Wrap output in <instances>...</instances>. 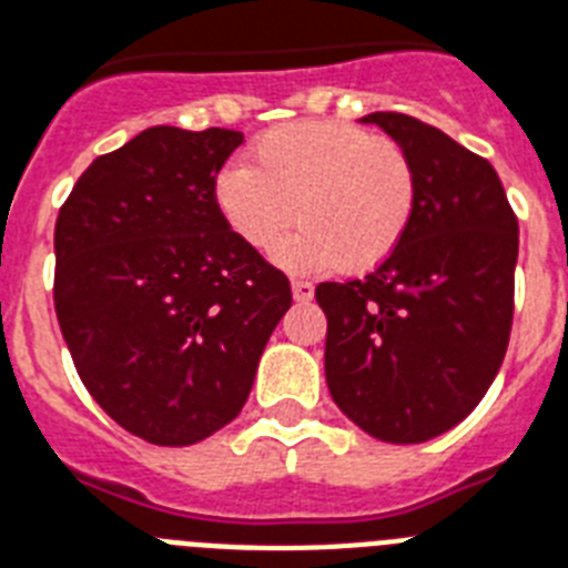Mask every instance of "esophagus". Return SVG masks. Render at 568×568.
<instances>
[{"mask_svg": "<svg viewBox=\"0 0 568 568\" xmlns=\"http://www.w3.org/2000/svg\"><path fill=\"white\" fill-rule=\"evenodd\" d=\"M292 294L297 303H308L314 297V285L308 280H294L292 283Z\"/></svg>", "mask_w": 568, "mask_h": 568, "instance_id": "obj_1", "label": "esophagus"}]
</instances>
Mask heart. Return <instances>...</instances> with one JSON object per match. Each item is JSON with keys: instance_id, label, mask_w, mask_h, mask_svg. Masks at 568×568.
<instances>
[{"instance_id": "1", "label": "heart", "mask_w": 568, "mask_h": 568, "mask_svg": "<svg viewBox=\"0 0 568 568\" xmlns=\"http://www.w3.org/2000/svg\"><path fill=\"white\" fill-rule=\"evenodd\" d=\"M416 166L402 144L341 121H300L254 144V166L227 164L213 181L219 216L256 254H268L294 216L303 227L276 262L312 274L378 268L416 213Z\"/></svg>"}]
</instances>
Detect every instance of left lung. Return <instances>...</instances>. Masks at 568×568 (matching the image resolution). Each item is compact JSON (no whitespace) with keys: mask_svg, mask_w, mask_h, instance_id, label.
<instances>
[{"mask_svg":"<svg viewBox=\"0 0 568 568\" xmlns=\"http://www.w3.org/2000/svg\"><path fill=\"white\" fill-rule=\"evenodd\" d=\"M416 166V213L373 274L321 283L326 384L381 442L418 445L456 427L497 378L514 321L517 216L497 170L430 123L373 112Z\"/></svg>","mask_w":568,"mask_h":568,"instance_id":"left-lung-1","label":"left lung"}]
</instances>
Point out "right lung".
Here are the masks:
<instances>
[{
  "label": "right lung",
  "mask_w": 568,
  "mask_h": 568,
  "mask_svg": "<svg viewBox=\"0 0 568 568\" xmlns=\"http://www.w3.org/2000/svg\"><path fill=\"white\" fill-rule=\"evenodd\" d=\"M242 132L150 126L89 164L54 227V308L80 381L150 445L240 416L292 306L288 276L236 240L213 181Z\"/></svg>",
  "instance_id": "obj_1"
}]
</instances>
